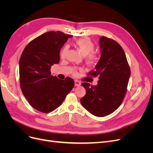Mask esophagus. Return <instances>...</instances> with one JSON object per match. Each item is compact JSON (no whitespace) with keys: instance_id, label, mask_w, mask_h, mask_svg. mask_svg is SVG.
<instances>
[{"instance_id":"34e87169","label":"esophagus","mask_w":153,"mask_h":153,"mask_svg":"<svg viewBox=\"0 0 153 153\" xmlns=\"http://www.w3.org/2000/svg\"><path fill=\"white\" fill-rule=\"evenodd\" d=\"M81 85V83L79 81L75 80V86H80Z\"/></svg>"}]
</instances>
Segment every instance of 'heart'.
Listing matches in <instances>:
<instances>
[{
    "label": "heart",
    "instance_id": "obj_1",
    "mask_svg": "<svg viewBox=\"0 0 153 153\" xmlns=\"http://www.w3.org/2000/svg\"><path fill=\"white\" fill-rule=\"evenodd\" d=\"M75 45L76 46L77 48L80 51V53L86 56L85 60L88 64L90 65H94L98 62L99 60V54L94 52L95 45L92 42L91 39L87 37H83L78 39L75 41ZM68 50V46H65L62 49L61 53V57L64 58L65 57L66 53ZM73 75H77V71L76 69L73 72Z\"/></svg>",
    "mask_w": 153,
    "mask_h": 153
}]
</instances>
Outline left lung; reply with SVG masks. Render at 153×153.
I'll use <instances>...</instances> for the list:
<instances>
[{
  "label": "left lung",
  "instance_id": "1",
  "mask_svg": "<svg viewBox=\"0 0 153 153\" xmlns=\"http://www.w3.org/2000/svg\"><path fill=\"white\" fill-rule=\"evenodd\" d=\"M101 57L95 69L87 75L98 76L96 85L84 82L86 94L82 105L97 117L106 116L118 108L127 92L130 68L121 46L112 39H100Z\"/></svg>",
  "mask_w": 153,
  "mask_h": 153
}]
</instances>
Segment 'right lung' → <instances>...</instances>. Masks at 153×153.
<instances>
[{
  "instance_id": "add662e5",
  "label": "right lung",
  "mask_w": 153,
  "mask_h": 153,
  "mask_svg": "<svg viewBox=\"0 0 153 153\" xmlns=\"http://www.w3.org/2000/svg\"><path fill=\"white\" fill-rule=\"evenodd\" d=\"M72 35L50 31L27 45L19 62L21 90L29 104L39 112L49 113L61 105L75 85L72 78L51 75V66L60 61L59 53Z\"/></svg>"
}]
</instances>
